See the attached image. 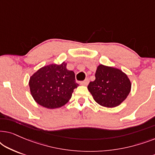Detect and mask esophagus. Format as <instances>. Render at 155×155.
I'll return each instance as SVG.
<instances>
[{
  "mask_svg": "<svg viewBox=\"0 0 155 155\" xmlns=\"http://www.w3.org/2000/svg\"><path fill=\"white\" fill-rule=\"evenodd\" d=\"M88 83H89V80L88 79H86V80H84V81H82V82H80V84H82V85H85V86H87L88 84Z\"/></svg>",
  "mask_w": 155,
  "mask_h": 155,
  "instance_id": "34e87169",
  "label": "esophagus"
}]
</instances>
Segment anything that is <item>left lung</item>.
Listing matches in <instances>:
<instances>
[{
  "mask_svg": "<svg viewBox=\"0 0 155 155\" xmlns=\"http://www.w3.org/2000/svg\"><path fill=\"white\" fill-rule=\"evenodd\" d=\"M94 101L105 107H117L130 92L131 83L128 76L119 69L99 65L95 80L87 87Z\"/></svg>",
  "mask_w": 155,
  "mask_h": 155,
  "instance_id": "obj_1",
  "label": "left lung"
}]
</instances>
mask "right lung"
<instances>
[{"label": "right lung", "instance_id": "right-lung-1", "mask_svg": "<svg viewBox=\"0 0 155 155\" xmlns=\"http://www.w3.org/2000/svg\"><path fill=\"white\" fill-rule=\"evenodd\" d=\"M29 84L36 102L51 109L65 105L71 98L74 89L79 85L74 72L67 70L65 62L38 70L30 78Z\"/></svg>", "mask_w": 155, "mask_h": 155}]
</instances>
